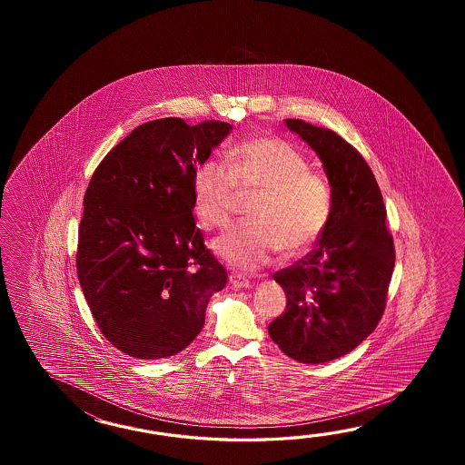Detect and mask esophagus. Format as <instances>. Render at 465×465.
I'll list each match as a JSON object with an SVG mask.
<instances>
[{
	"mask_svg": "<svg viewBox=\"0 0 465 465\" xmlns=\"http://www.w3.org/2000/svg\"><path fill=\"white\" fill-rule=\"evenodd\" d=\"M229 282L234 289H247L251 287V282L247 281L246 277L241 276V274H231L229 276Z\"/></svg>",
	"mask_w": 465,
	"mask_h": 465,
	"instance_id": "1",
	"label": "esophagus"
}]
</instances>
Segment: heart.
Returning <instances> with one entry per match:
<instances>
[{
  "instance_id": "1",
  "label": "heart",
  "mask_w": 465,
  "mask_h": 465,
  "mask_svg": "<svg viewBox=\"0 0 465 465\" xmlns=\"http://www.w3.org/2000/svg\"><path fill=\"white\" fill-rule=\"evenodd\" d=\"M251 221L218 237L214 249L231 266L256 269L284 249L304 254L322 236L332 213L326 179L307 168L304 154L272 136L246 139L229 151L228 164L208 159L194 174L193 208L208 231L226 228L239 194L254 193Z\"/></svg>"
}]
</instances>
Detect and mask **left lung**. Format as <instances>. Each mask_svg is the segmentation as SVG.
I'll use <instances>...</instances> for the list:
<instances>
[{
    "instance_id": "1",
    "label": "left lung",
    "mask_w": 465,
    "mask_h": 465,
    "mask_svg": "<svg viewBox=\"0 0 465 465\" xmlns=\"http://www.w3.org/2000/svg\"><path fill=\"white\" fill-rule=\"evenodd\" d=\"M286 124L322 161L332 213L316 249L274 274L287 304L267 329L286 356L322 364L346 356L379 324L394 271V239L381 189L361 153L331 129L302 119Z\"/></svg>"
}]
</instances>
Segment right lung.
<instances>
[{
  "label": "right lung",
  "instance_id": "1",
  "mask_svg": "<svg viewBox=\"0 0 465 465\" xmlns=\"http://www.w3.org/2000/svg\"><path fill=\"white\" fill-rule=\"evenodd\" d=\"M232 126L181 118L141 124L93 173L76 269L103 336L134 359L181 352L204 326L228 272L193 216V181Z\"/></svg>",
  "mask_w": 465,
  "mask_h": 465
}]
</instances>
